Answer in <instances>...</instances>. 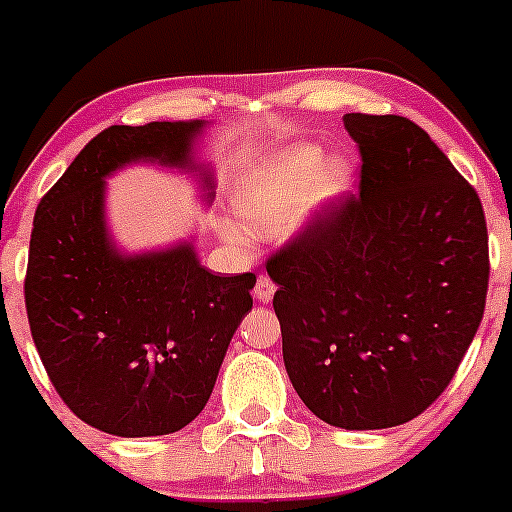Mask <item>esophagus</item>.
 <instances>
[{
  "label": "esophagus",
  "instance_id": "esophagus-1",
  "mask_svg": "<svg viewBox=\"0 0 512 512\" xmlns=\"http://www.w3.org/2000/svg\"><path fill=\"white\" fill-rule=\"evenodd\" d=\"M275 292H277V285H275V282L270 280V277H267V275H260V277H257L255 297L260 299V302H270V299L275 297Z\"/></svg>",
  "mask_w": 512,
  "mask_h": 512
}]
</instances>
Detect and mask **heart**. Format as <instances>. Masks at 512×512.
<instances>
[{
    "instance_id": "b5f03b06",
    "label": "heart",
    "mask_w": 512,
    "mask_h": 512,
    "mask_svg": "<svg viewBox=\"0 0 512 512\" xmlns=\"http://www.w3.org/2000/svg\"><path fill=\"white\" fill-rule=\"evenodd\" d=\"M319 165V148L294 146L252 168L235 198L240 223L257 235H270L342 195L349 188V165L342 160H332L322 170ZM232 240L247 245L245 232H232Z\"/></svg>"
}]
</instances>
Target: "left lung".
Masks as SVG:
<instances>
[{"instance_id": "8db88e82", "label": "left lung", "mask_w": 512, "mask_h": 512, "mask_svg": "<svg viewBox=\"0 0 512 512\" xmlns=\"http://www.w3.org/2000/svg\"><path fill=\"white\" fill-rule=\"evenodd\" d=\"M359 193L324 205L267 257L289 381L329 426L411 421L446 391L483 319L480 198L404 116L347 113Z\"/></svg>"}]
</instances>
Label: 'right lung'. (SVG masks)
Returning <instances> with one entry per match:
<instances>
[{
	"instance_id": "obj_1",
	"label": "right lung",
	"mask_w": 512,
	"mask_h": 512,
	"mask_svg": "<svg viewBox=\"0 0 512 512\" xmlns=\"http://www.w3.org/2000/svg\"><path fill=\"white\" fill-rule=\"evenodd\" d=\"M198 131L195 121L106 128L34 215L24 302L36 352L61 401L113 436L188 426L252 309V272L213 275L193 245L123 257L108 242L103 178L141 158L185 165Z\"/></svg>"
}]
</instances>
